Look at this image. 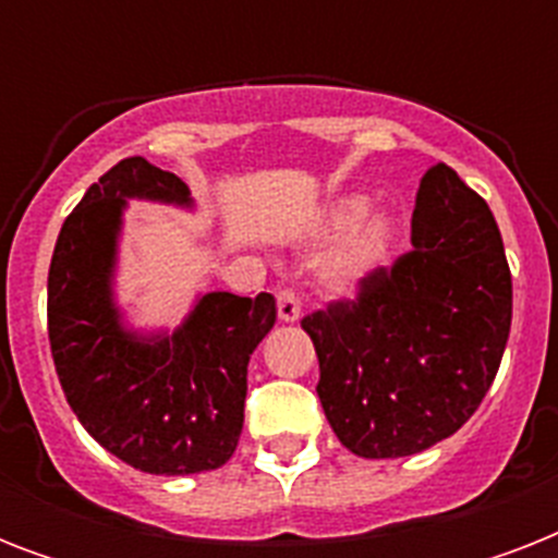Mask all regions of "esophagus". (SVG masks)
I'll list each match as a JSON object with an SVG mask.
<instances>
[{"label":"esophagus","instance_id":"1","mask_svg":"<svg viewBox=\"0 0 558 558\" xmlns=\"http://www.w3.org/2000/svg\"><path fill=\"white\" fill-rule=\"evenodd\" d=\"M278 318L283 324H295L301 318V301L292 289H280L278 292Z\"/></svg>","mask_w":558,"mask_h":558}]
</instances>
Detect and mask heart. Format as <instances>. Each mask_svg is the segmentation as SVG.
Listing matches in <instances>:
<instances>
[{"label": "heart", "instance_id": "b5f03b06", "mask_svg": "<svg viewBox=\"0 0 558 558\" xmlns=\"http://www.w3.org/2000/svg\"><path fill=\"white\" fill-rule=\"evenodd\" d=\"M322 234L341 236L324 260V280L339 292H356L388 266L397 243V219L385 208H367V196L348 193L324 210Z\"/></svg>", "mask_w": 558, "mask_h": 558}]
</instances>
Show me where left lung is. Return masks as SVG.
<instances>
[{"mask_svg":"<svg viewBox=\"0 0 558 558\" xmlns=\"http://www.w3.org/2000/svg\"><path fill=\"white\" fill-rule=\"evenodd\" d=\"M414 252L359 301L304 318L318 399L344 449L408 458L451 437L493 385L512 322V278L489 205L446 165L423 177Z\"/></svg>","mask_w":558,"mask_h":558,"instance_id":"1","label":"left lung"}]
</instances>
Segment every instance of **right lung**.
Returning a JSON list of instances; mask_svg holds the SVG:
<instances>
[{"instance_id": "1", "label": "right lung", "mask_w": 558, "mask_h": 558, "mask_svg": "<svg viewBox=\"0 0 558 558\" xmlns=\"http://www.w3.org/2000/svg\"><path fill=\"white\" fill-rule=\"evenodd\" d=\"M130 199L196 210L191 187L142 156L83 193L48 269L51 356L65 402L109 454L147 475H199L234 454L248 359L278 310L269 292H199L177 330L133 324L116 289Z\"/></svg>"}]
</instances>
